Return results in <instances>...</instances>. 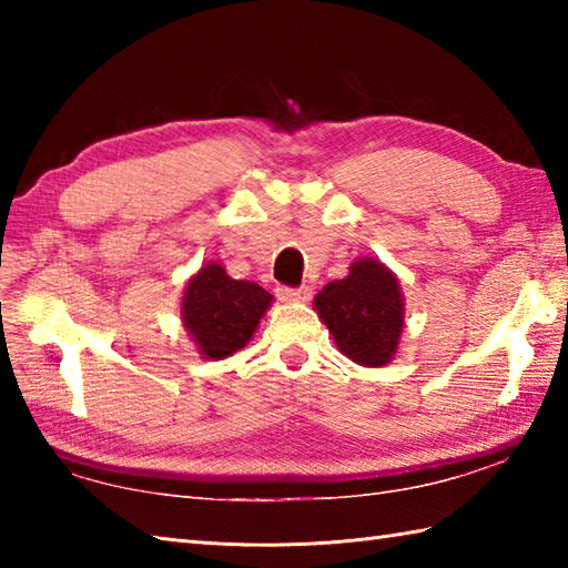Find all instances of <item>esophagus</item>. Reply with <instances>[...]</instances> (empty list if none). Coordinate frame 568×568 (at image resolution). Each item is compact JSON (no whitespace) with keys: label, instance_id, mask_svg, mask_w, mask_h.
Segmentation results:
<instances>
[{"label":"esophagus","instance_id":"esophagus-1","mask_svg":"<svg viewBox=\"0 0 568 568\" xmlns=\"http://www.w3.org/2000/svg\"><path fill=\"white\" fill-rule=\"evenodd\" d=\"M277 300H283V303H305V300H310L312 295V287L307 285H300V287H287V285H281L275 291Z\"/></svg>","mask_w":568,"mask_h":568}]
</instances>
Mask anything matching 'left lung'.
Segmentation results:
<instances>
[{"mask_svg": "<svg viewBox=\"0 0 568 568\" xmlns=\"http://www.w3.org/2000/svg\"><path fill=\"white\" fill-rule=\"evenodd\" d=\"M315 310L339 352L361 366H385L403 332L397 277L378 261H356L344 281L322 287Z\"/></svg>", "mask_w": 568, "mask_h": 568, "instance_id": "8db88e82", "label": "left lung"}]
</instances>
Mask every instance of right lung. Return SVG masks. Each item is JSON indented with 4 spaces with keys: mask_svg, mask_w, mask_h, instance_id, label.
Instances as JSON below:
<instances>
[{
    "mask_svg": "<svg viewBox=\"0 0 568 568\" xmlns=\"http://www.w3.org/2000/svg\"><path fill=\"white\" fill-rule=\"evenodd\" d=\"M271 300L258 283L234 281L207 263L185 287L183 322L204 356L226 358L246 346Z\"/></svg>",
    "mask_w": 568,
    "mask_h": 568,
    "instance_id": "obj_1",
    "label": "right lung"
}]
</instances>
